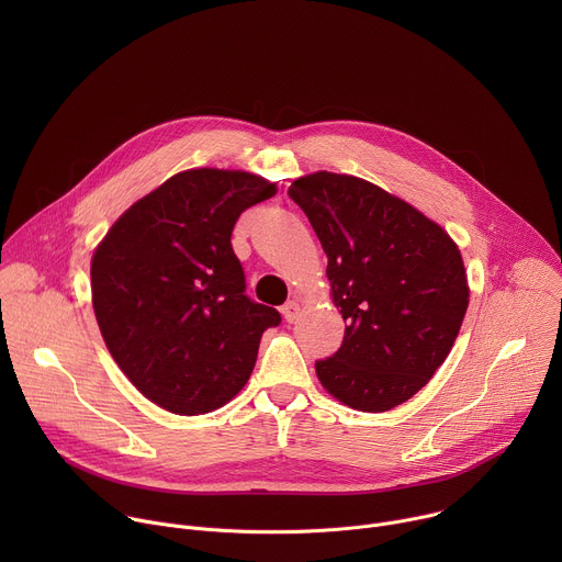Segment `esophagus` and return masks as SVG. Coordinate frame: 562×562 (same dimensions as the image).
Listing matches in <instances>:
<instances>
[{"label": "esophagus", "instance_id": "34e87169", "mask_svg": "<svg viewBox=\"0 0 562 562\" xmlns=\"http://www.w3.org/2000/svg\"><path fill=\"white\" fill-rule=\"evenodd\" d=\"M282 315H284V319L286 323H295L297 319V315H300V304L297 302H286L284 306H282Z\"/></svg>", "mask_w": 562, "mask_h": 562}]
</instances>
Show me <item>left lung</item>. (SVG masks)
Listing matches in <instances>:
<instances>
[{
  "instance_id": "1",
  "label": "left lung",
  "mask_w": 562,
  "mask_h": 562,
  "mask_svg": "<svg viewBox=\"0 0 562 562\" xmlns=\"http://www.w3.org/2000/svg\"><path fill=\"white\" fill-rule=\"evenodd\" d=\"M329 265L342 347L315 362L342 405L380 414L407 403L449 356L469 306L462 256L449 233L384 189L329 171L297 178Z\"/></svg>"
}]
</instances>
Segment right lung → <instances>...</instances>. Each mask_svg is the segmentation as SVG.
I'll return each instance as SVG.
<instances>
[{"mask_svg": "<svg viewBox=\"0 0 562 562\" xmlns=\"http://www.w3.org/2000/svg\"><path fill=\"white\" fill-rule=\"evenodd\" d=\"M276 184L247 171L191 169L137 200L91 260L102 338L150 403L180 416L209 414L243 389L260 338L280 325L254 302L231 233Z\"/></svg>", "mask_w": 562, "mask_h": 562, "instance_id": "1", "label": "right lung"}]
</instances>
